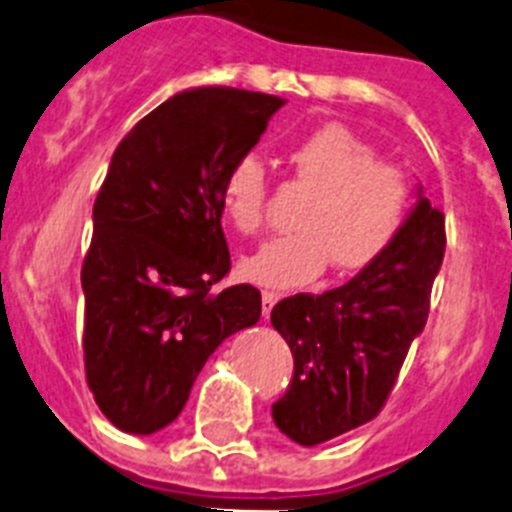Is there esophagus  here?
Returning <instances> with one entry per match:
<instances>
[{"instance_id": "esophagus-1", "label": "esophagus", "mask_w": 512, "mask_h": 512, "mask_svg": "<svg viewBox=\"0 0 512 512\" xmlns=\"http://www.w3.org/2000/svg\"><path fill=\"white\" fill-rule=\"evenodd\" d=\"M278 300H280L278 293H272V290H262V315H265V318H270L272 308H275V303H278Z\"/></svg>"}]
</instances>
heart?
Wrapping results in <instances>:
<instances>
[{
  "instance_id": "b5f03b06",
  "label": "heart",
  "mask_w": 512,
  "mask_h": 512,
  "mask_svg": "<svg viewBox=\"0 0 512 512\" xmlns=\"http://www.w3.org/2000/svg\"><path fill=\"white\" fill-rule=\"evenodd\" d=\"M293 174L313 199L300 214L298 234L267 242L240 262L242 278L265 288H300L331 265L338 275L379 260L401 232L412 207L407 174L379 161L374 146L328 123L300 138L288 154ZM222 207L242 234H260L267 212V169L245 154L227 169Z\"/></svg>"
}]
</instances>
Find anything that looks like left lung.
Here are the masks:
<instances>
[{"label":"left lung","mask_w":512,"mask_h":512,"mask_svg":"<svg viewBox=\"0 0 512 512\" xmlns=\"http://www.w3.org/2000/svg\"><path fill=\"white\" fill-rule=\"evenodd\" d=\"M444 245V214L419 191L379 260L341 288L298 293L272 308V326L295 361L288 391L272 404L280 432L315 447L381 412L409 346L424 331Z\"/></svg>","instance_id":"obj_1"}]
</instances>
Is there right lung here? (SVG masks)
I'll return each instance as SVG.
<instances>
[{
  "instance_id": "obj_1",
  "label": "right lung",
  "mask_w": 512,
  "mask_h": 512,
  "mask_svg": "<svg viewBox=\"0 0 512 512\" xmlns=\"http://www.w3.org/2000/svg\"><path fill=\"white\" fill-rule=\"evenodd\" d=\"M283 105L237 88L184 90L118 143L80 272L85 379L113 427L154 434L174 422L219 343L260 321V290L214 288L232 265L222 181Z\"/></svg>"
}]
</instances>
